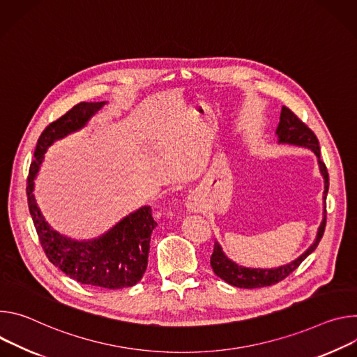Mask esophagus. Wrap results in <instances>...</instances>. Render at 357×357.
<instances>
[{"label":"esophagus","mask_w":357,"mask_h":357,"mask_svg":"<svg viewBox=\"0 0 357 357\" xmlns=\"http://www.w3.org/2000/svg\"><path fill=\"white\" fill-rule=\"evenodd\" d=\"M190 208H191V206H190Z\"/></svg>","instance_id":"34e87169"}]
</instances>
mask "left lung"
Wrapping results in <instances>:
<instances>
[{"instance_id":"obj_1","label":"left lung","mask_w":357,"mask_h":357,"mask_svg":"<svg viewBox=\"0 0 357 357\" xmlns=\"http://www.w3.org/2000/svg\"><path fill=\"white\" fill-rule=\"evenodd\" d=\"M276 139H278V144H289V146H298V147H306L312 150L318 158V165H319V172L324 177V218L321 221V225L318 228V232H316V238L310 244V247L301 254L296 259L280 265L275 268H248L244 265H238L229 259L225 252L222 251V247L215 241L214 244V252L211 255V268L217 276H220L221 280H224L227 284L236 287V288H244V289H254V288H262V287H269L276 282L282 281L284 278L294 272L301 262L312 254L316 247H318L324 231L326 225V195L329 190V174L326 170L325 163L321 160V147L318 137L314 136V133L303 123L301 122L298 116L288 109L287 106H282L281 116H280V123L278 128L275 130Z\"/></svg>"}]
</instances>
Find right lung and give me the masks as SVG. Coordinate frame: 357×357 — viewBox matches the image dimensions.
<instances>
[{"mask_svg": "<svg viewBox=\"0 0 357 357\" xmlns=\"http://www.w3.org/2000/svg\"><path fill=\"white\" fill-rule=\"evenodd\" d=\"M107 102H81L51 123L38 139L29 167L28 207L48 259L72 280L106 289L136 285L147 268L150 236L157 222L143 206L92 240H75L54 229L39 210L33 188L45 153L58 140L82 130Z\"/></svg>", "mask_w": 357, "mask_h": 357, "instance_id": "add662e5", "label": "right lung"}]
</instances>
